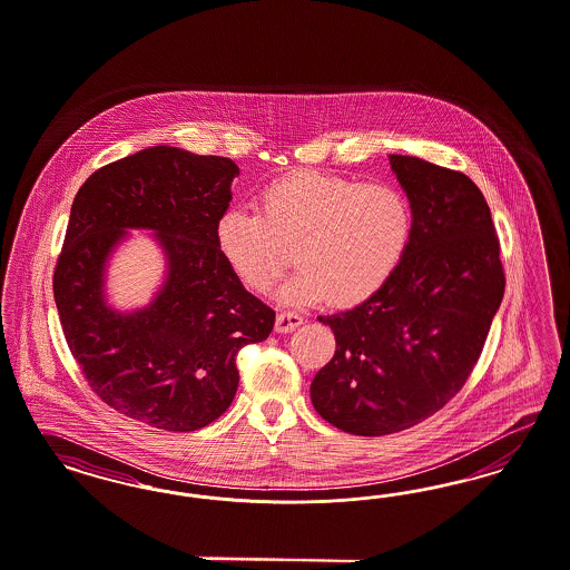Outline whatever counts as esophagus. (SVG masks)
<instances>
[{
  "label": "esophagus",
  "mask_w": 570,
  "mask_h": 570,
  "mask_svg": "<svg viewBox=\"0 0 570 570\" xmlns=\"http://www.w3.org/2000/svg\"><path fill=\"white\" fill-rule=\"evenodd\" d=\"M302 323H304L302 315L292 313V311H281V313L276 315V332L287 334V332H292L295 327H299Z\"/></svg>",
  "instance_id": "34e87169"
}]
</instances>
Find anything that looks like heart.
Masks as SVG:
<instances>
[{"instance_id":"1","label":"heart","mask_w":570,"mask_h":570,"mask_svg":"<svg viewBox=\"0 0 570 570\" xmlns=\"http://www.w3.org/2000/svg\"><path fill=\"white\" fill-rule=\"evenodd\" d=\"M414 213L391 184H358L321 170L281 177L257 196V212L233 207L217 219L215 240L238 278L268 292L295 262L285 289L294 299L337 308L367 302L407 254Z\"/></svg>"}]
</instances>
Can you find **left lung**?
<instances>
[{"mask_svg":"<svg viewBox=\"0 0 570 570\" xmlns=\"http://www.w3.org/2000/svg\"><path fill=\"white\" fill-rule=\"evenodd\" d=\"M414 213L397 273L353 311L318 316L336 353L311 400L340 431L376 438L442 410L482 355L505 294L501 243L484 194L461 170L391 156Z\"/></svg>","mask_w":570,"mask_h":570,"instance_id":"obj_1","label":"left lung"}]
</instances>
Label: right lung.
I'll return each instance as SVG.
<instances>
[{"label":"right lung","mask_w":570,"mask_h":570,"mask_svg":"<svg viewBox=\"0 0 570 570\" xmlns=\"http://www.w3.org/2000/svg\"><path fill=\"white\" fill-rule=\"evenodd\" d=\"M230 158L156 146L95 170L76 194L52 292L65 340L88 386L109 407L163 431L219 419L238 386L236 355L275 327L215 240L233 200ZM127 227L159 234L170 278L146 312L102 302V266Z\"/></svg>","instance_id":"right-lung-1"}]
</instances>
